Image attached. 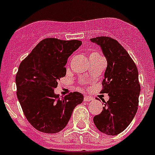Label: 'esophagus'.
Segmentation results:
<instances>
[{
	"mask_svg": "<svg viewBox=\"0 0 155 155\" xmlns=\"http://www.w3.org/2000/svg\"><path fill=\"white\" fill-rule=\"evenodd\" d=\"M93 101V98L91 97H89V96H84V101Z\"/></svg>",
	"mask_w": 155,
	"mask_h": 155,
	"instance_id": "34e87169",
	"label": "esophagus"
}]
</instances>
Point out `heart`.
<instances>
[{
	"instance_id": "b5f03b06",
	"label": "heart",
	"mask_w": 155,
	"mask_h": 155,
	"mask_svg": "<svg viewBox=\"0 0 155 155\" xmlns=\"http://www.w3.org/2000/svg\"><path fill=\"white\" fill-rule=\"evenodd\" d=\"M97 53H92L91 54H90V55H93V54H97Z\"/></svg>"
}]
</instances>
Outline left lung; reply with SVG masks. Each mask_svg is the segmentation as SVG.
I'll return each instance as SVG.
<instances>
[{"instance_id": "1", "label": "left lung", "mask_w": 155, "mask_h": 155, "mask_svg": "<svg viewBox=\"0 0 155 155\" xmlns=\"http://www.w3.org/2000/svg\"><path fill=\"white\" fill-rule=\"evenodd\" d=\"M91 41L101 47L107 59L101 93L109 99L99 115L93 117L95 125L107 135H117L129 126L138 107L141 91L136 64L124 47L109 37H97Z\"/></svg>"}]
</instances>
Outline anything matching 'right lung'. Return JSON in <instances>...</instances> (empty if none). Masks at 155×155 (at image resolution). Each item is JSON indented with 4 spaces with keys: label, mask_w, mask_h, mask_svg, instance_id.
Listing matches in <instances>:
<instances>
[{
    "label": "right lung",
    "mask_w": 155,
    "mask_h": 155,
    "mask_svg": "<svg viewBox=\"0 0 155 155\" xmlns=\"http://www.w3.org/2000/svg\"><path fill=\"white\" fill-rule=\"evenodd\" d=\"M81 44L79 40L45 38L19 65L18 99L28 121L40 132L55 134L63 130L75 106L84 101L80 92H71L60 99L54 92L66 75L68 58Z\"/></svg>",
    "instance_id": "obj_1"
}]
</instances>
